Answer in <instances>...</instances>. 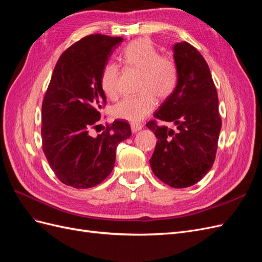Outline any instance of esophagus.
I'll use <instances>...</instances> for the list:
<instances>
[{"label":"esophagus","mask_w":262,"mask_h":262,"mask_svg":"<svg viewBox=\"0 0 262 262\" xmlns=\"http://www.w3.org/2000/svg\"><path fill=\"white\" fill-rule=\"evenodd\" d=\"M143 126L144 125L142 123H131V130L133 133H136V132H139L140 130L143 129Z\"/></svg>","instance_id":"34e87169"}]
</instances>
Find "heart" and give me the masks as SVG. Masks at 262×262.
Segmentation results:
<instances>
[{"label":"heart","mask_w":262,"mask_h":262,"mask_svg":"<svg viewBox=\"0 0 262 262\" xmlns=\"http://www.w3.org/2000/svg\"><path fill=\"white\" fill-rule=\"evenodd\" d=\"M125 67L141 72L137 96L126 97L113 108V115L132 123L143 120L156 107V97L166 98L172 93L177 82V70L173 61L160 55L158 49L147 38H139L126 45L121 52ZM119 70L114 63L102 69L100 85L110 99L119 96Z\"/></svg>","instance_id":"heart-1"}]
</instances>
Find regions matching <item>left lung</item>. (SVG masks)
I'll list each match as a JSON object with an SVG mask.
<instances>
[{"label": "left lung", "instance_id": "1", "mask_svg": "<svg viewBox=\"0 0 262 262\" xmlns=\"http://www.w3.org/2000/svg\"><path fill=\"white\" fill-rule=\"evenodd\" d=\"M172 52L177 84L154 117L173 123L176 131L154 120L146 123L158 139L149 165L166 185L187 188L212 168L222 120L217 92L201 53L186 41L173 45Z\"/></svg>", "mask_w": 262, "mask_h": 262}]
</instances>
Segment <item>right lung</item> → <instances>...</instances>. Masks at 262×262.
I'll use <instances>...</instances> for the list:
<instances>
[{"label":"right lung","mask_w":262,"mask_h":262,"mask_svg":"<svg viewBox=\"0 0 262 262\" xmlns=\"http://www.w3.org/2000/svg\"><path fill=\"white\" fill-rule=\"evenodd\" d=\"M122 40L86 36L62 53L53 70L42 101V148L55 176L67 186L86 189L104 181L114 169L118 144L131 136L124 120H115L96 138L89 133L106 104L102 69Z\"/></svg>","instance_id":"add662e5"}]
</instances>
